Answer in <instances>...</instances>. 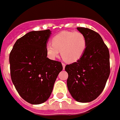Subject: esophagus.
<instances>
[{"label":"esophagus","instance_id":"34e87169","mask_svg":"<svg viewBox=\"0 0 120 120\" xmlns=\"http://www.w3.org/2000/svg\"><path fill=\"white\" fill-rule=\"evenodd\" d=\"M62 66H63V69H64V68H65V66H66V64H64V63H62Z\"/></svg>","mask_w":120,"mask_h":120}]
</instances>
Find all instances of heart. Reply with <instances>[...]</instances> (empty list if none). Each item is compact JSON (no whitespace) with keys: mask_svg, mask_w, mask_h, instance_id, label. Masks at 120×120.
Instances as JSON below:
<instances>
[{"mask_svg":"<svg viewBox=\"0 0 120 120\" xmlns=\"http://www.w3.org/2000/svg\"><path fill=\"white\" fill-rule=\"evenodd\" d=\"M86 45V38L80 32H61L52 38V44L46 46V52L48 57L53 60L58 56L60 51L65 62L73 63L84 55Z\"/></svg>","mask_w":120,"mask_h":120,"instance_id":"b5f03b06","label":"heart"}]
</instances>
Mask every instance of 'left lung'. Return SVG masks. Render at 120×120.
Wrapping results in <instances>:
<instances>
[{"instance_id": "8db88e82", "label": "left lung", "mask_w": 120, "mask_h": 120, "mask_svg": "<svg viewBox=\"0 0 120 120\" xmlns=\"http://www.w3.org/2000/svg\"><path fill=\"white\" fill-rule=\"evenodd\" d=\"M87 45L80 60L66 65L67 86L72 98L82 103L96 99L105 88L110 73L109 53L100 35L91 29L78 27Z\"/></svg>"}]
</instances>
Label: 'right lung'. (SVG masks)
Returning a JSON list of instances; mask_svg holds the SVG:
<instances>
[{
	"label": "right lung",
	"mask_w": 120,
	"mask_h": 120,
	"mask_svg": "<svg viewBox=\"0 0 120 120\" xmlns=\"http://www.w3.org/2000/svg\"><path fill=\"white\" fill-rule=\"evenodd\" d=\"M50 30L31 31L16 40L9 56L12 82L19 95L31 104H40L50 96L60 62L47 58Z\"/></svg>",
	"instance_id": "1"
}]
</instances>
